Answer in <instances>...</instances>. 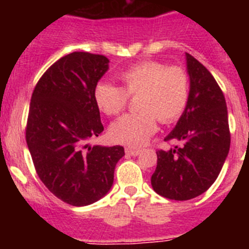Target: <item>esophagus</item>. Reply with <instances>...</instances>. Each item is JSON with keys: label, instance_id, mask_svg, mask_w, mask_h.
I'll return each instance as SVG.
<instances>
[{"label": "esophagus", "instance_id": "esophagus-1", "mask_svg": "<svg viewBox=\"0 0 249 249\" xmlns=\"http://www.w3.org/2000/svg\"><path fill=\"white\" fill-rule=\"evenodd\" d=\"M126 153L128 156H138L141 153L140 148H131V147H127L126 148Z\"/></svg>", "mask_w": 249, "mask_h": 249}]
</instances>
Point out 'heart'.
I'll use <instances>...</instances> for the list:
<instances>
[{"instance_id": "obj_1", "label": "heart", "mask_w": 249, "mask_h": 249, "mask_svg": "<svg viewBox=\"0 0 249 249\" xmlns=\"http://www.w3.org/2000/svg\"><path fill=\"white\" fill-rule=\"evenodd\" d=\"M121 87L100 82L93 91L94 102L107 116H118L136 97L140 111L124 114L109 128L114 142L142 146L157 131L158 120L169 124L181 118L190 101V74L181 66L144 61L121 72Z\"/></svg>"}]
</instances>
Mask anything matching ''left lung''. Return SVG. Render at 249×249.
<instances>
[{
	"label": "left lung",
	"mask_w": 249,
	"mask_h": 249,
	"mask_svg": "<svg viewBox=\"0 0 249 249\" xmlns=\"http://www.w3.org/2000/svg\"><path fill=\"white\" fill-rule=\"evenodd\" d=\"M190 101L177 126L164 141L183 146L157 151V167L151 177L153 190L162 197L188 201L206 192L217 179L231 144L227 105L214 77L199 61L187 53Z\"/></svg>",
	"instance_id": "8db88e82"
}]
</instances>
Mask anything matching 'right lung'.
<instances>
[{
    "label": "right lung",
    "instance_id": "right-lung-1",
    "mask_svg": "<svg viewBox=\"0 0 249 249\" xmlns=\"http://www.w3.org/2000/svg\"><path fill=\"white\" fill-rule=\"evenodd\" d=\"M108 58L72 52L42 74L32 92L26 142L39 179L57 198L87 206L113 184L122 146L89 147L103 131L93 91L108 70Z\"/></svg>",
    "mask_w": 249,
    "mask_h": 249
}]
</instances>
